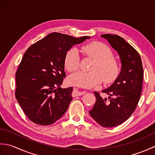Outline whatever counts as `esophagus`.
I'll return each instance as SVG.
<instances>
[{
    "label": "esophagus",
    "mask_w": 155,
    "mask_h": 155,
    "mask_svg": "<svg viewBox=\"0 0 155 155\" xmlns=\"http://www.w3.org/2000/svg\"><path fill=\"white\" fill-rule=\"evenodd\" d=\"M85 93V91H82L81 90L80 88H74V93H73V95L74 97H77V96H81V95H83Z\"/></svg>",
    "instance_id": "34e87169"
}]
</instances>
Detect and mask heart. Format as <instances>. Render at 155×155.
Returning <instances> with one entry per match:
<instances>
[{
    "label": "heart",
    "mask_w": 155,
    "mask_h": 155,
    "mask_svg": "<svg viewBox=\"0 0 155 155\" xmlns=\"http://www.w3.org/2000/svg\"><path fill=\"white\" fill-rule=\"evenodd\" d=\"M82 51L85 55L94 59L89 72L80 71L71 75L69 83L74 86L92 88L100 84L113 83L120 72V64L113 57L110 47L101 42H92L84 45ZM81 58L78 51L71 48L66 52L64 59V67L69 72L77 71L80 67Z\"/></svg>",
    "instance_id": "1"
}]
</instances>
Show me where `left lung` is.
Returning a JSON list of instances; mask_svg holds the SVG:
<instances>
[{"label": "left lung", "mask_w": 155, "mask_h": 155, "mask_svg": "<svg viewBox=\"0 0 155 155\" xmlns=\"http://www.w3.org/2000/svg\"><path fill=\"white\" fill-rule=\"evenodd\" d=\"M101 37L117 52L121 70L113 84L102 91L108 98L94 92L97 101L89 113L101 126L114 127L126 121L136 109L142 91L143 68L139 52L123 38L110 34Z\"/></svg>", "instance_id": "1"}]
</instances>
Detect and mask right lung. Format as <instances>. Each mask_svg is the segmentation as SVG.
I'll use <instances>...</instances> for the list:
<instances>
[{"label":"right lung","mask_w":155,"mask_h":155,"mask_svg":"<svg viewBox=\"0 0 155 155\" xmlns=\"http://www.w3.org/2000/svg\"><path fill=\"white\" fill-rule=\"evenodd\" d=\"M90 38L52 32L25 52L16 72L15 97L33 123L52 124L67 110L73 88L61 87L66 77L64 56L74 45Z\"/></svg>","instance_id":"obj_1"}]
</instances>
